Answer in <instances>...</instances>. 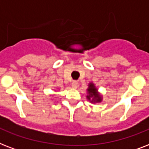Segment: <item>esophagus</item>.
<instances>
[{"label": "esophagus", "instance_id": "34e87169", "mask_svg": "<svg viewBox=\"0 0 149 149\" xmlns=\"http://www.w3.org/2000/svg\"><path fill=\"white\" fill-rule=\"evenodd\" d=\"M72 86L73 88H77V86H78V82L77 80H73L72 83Z\"/></svg>", "mask_w": 149, "mask_h": 149}]
</instances>
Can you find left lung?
<instances>
[{
	"label": "left lung",
	"instance_id": "left-lung-1",
	"mask_svg": "<svg viewBox=\"0 0 149 149\" xmlns=\"http://www.w3.org/2000/svg\"><path fill=\"white\" fill-rule=\"evenodd\" d=\"M87 91H88L89 93V96H87V98L91 100V97H93V100L91 102H100L101 97L99 95V93H97V91L93 84H90V86H89Z\"/></svg>",
	"mask_w": 149,
	"mask_h": 149
}]
</instances>
